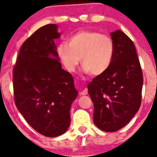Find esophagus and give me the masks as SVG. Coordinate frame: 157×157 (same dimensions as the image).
<instances>
[{
  "label": "esophagus",
  "instance_id": "obj_1",
  "mask_svg": "<svg viewBox=\"0 0 157 157\" xmlns=\"http://www.w3.org/2000/svg\"><path fill=\"white\" fill-rule=\"evenodd\" d=\"M87 94H88V90H87V89H84L80 92L81 95H86Z\"/></svg>",
  "mask_w": 157,
  "mask_h": 157
}]
</instances>
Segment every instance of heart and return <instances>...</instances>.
Returning <instances> with one entry per match:
<instances>
[{"instance_id": "b5f03b06", "label": "heart", "mask_w": 157, "mask_h": 157, "mask_svg": "<svg viewBox=\"0 0 157 157\" xmlns=\"http://www.w3.org/2000/svg\"><path fill=\"white\" fill-rule=\"evenodd\" d=\"M57 55L65 68L74 72L80 62L85 74L100 76L113 62L114 44L109 36L98 32L82 30L72 35L68 44H59Z\"/></svg>"}]
</instances>
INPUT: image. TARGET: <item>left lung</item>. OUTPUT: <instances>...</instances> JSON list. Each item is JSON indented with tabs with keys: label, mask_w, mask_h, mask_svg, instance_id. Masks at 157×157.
I'll return each mask as SVG.
<instances>
[{
	"label": "left lung",
	"mask_w": 157,
	"mask_h": 157,
	"mask_svg": "<svg viewBox=\"0 0 157 157\" xmlns=\"http://www.w3.org/2000/svg\"><path fill=\"white\" fill-rule=\"evenodd\" d=\"M114 55L105 74L93 78L88 93L94 104V123L115 132L131 121L140 108L143 74L133 41L121 30L110 33Z\"/></svg>",
	"instance_id": "1"
}]
</instances>
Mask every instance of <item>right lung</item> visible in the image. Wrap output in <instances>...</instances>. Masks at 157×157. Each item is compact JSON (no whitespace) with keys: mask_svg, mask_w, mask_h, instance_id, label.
I'll list each match as a JSON object with an SVG mask.
<instances>
[{"mask_svg":"<svg viewBox=\"0 0 157 157\" xmlns=\"http://www.w3.org/2000/svg\"><path fill=\"white\" fill-rule=\"evenodd\" d=\"M57 24L38 29L22 44L13 68L16 107L32 128L47 137L68 129L71 105L78 95L72 75L61 68L54 40Z\"/></svg>","mask_w":157,"mask_h":157,"instance_id":"right-lung-1","label":"right lung"}]
</instances>
